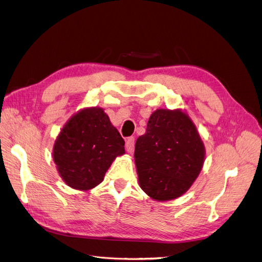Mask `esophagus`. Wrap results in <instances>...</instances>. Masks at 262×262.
<instances>
[{
  "mask_svg": "<svg viewBox=\"0 0 262 262\" xmlns=\"http://www.w3.org/2000/svg\"><path fill=\"white\" fill-rule=\"evenodd\" d=\"M125 148L126 150H128V153H132L134 150V138L131 137V138H128V140L125 141Z\"/></svg>",
  "mask_w": 262,
  "mask_h": 262,
  "instance_id": "34e87169",
  "label": "esophagus"
}]
</instances>
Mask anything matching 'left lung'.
<instances>
[{
  "mask_svg": "<svg viewBox=\"0 0 262 262\" xmlns=\"http://www.w3.org/2000/svg\"><path fill=\"white\" fill-rule=\"evenodd\" d=\"M204 158L196 126L181 109L155 110L134 149L140 187L156 201L186 193L202 170Z\"/></svg>",
  "mask_w": 262,
  "mask_h": 262,
  "instance_id": "obj_1",
  "label": "left lung"
}]
</instances>
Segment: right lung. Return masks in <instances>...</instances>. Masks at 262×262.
<instances>
[{"instance_id":"right-lung-1","label":"right lung","mask_w":262,"mask_h":262,"mask_svg":"<svg viewBox=\"0 0 262 262\" xmlns=\"http://www.w3.org/2000/svg\"><path fill=\"white\" fill-rule=\"evenodd\" d=\"M124 141L99 107L78 110L54 142L52 157L66 184L80 191L98 186L116 157L123 155Z\"/></svg>"}]
</instances>
